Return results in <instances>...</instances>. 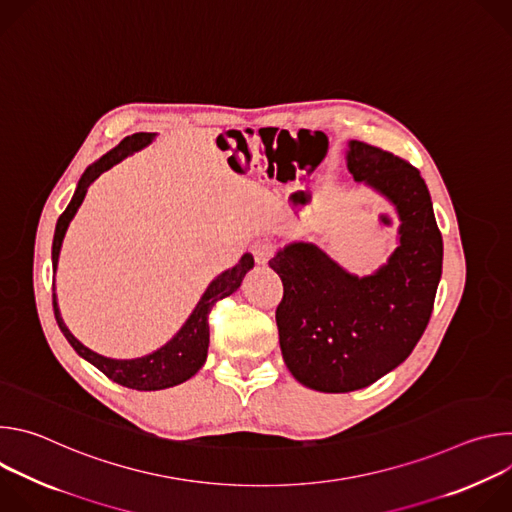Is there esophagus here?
<instances>
[{
	"label": "esophagus",
	"mask_w": 512,
	"mask_h": 512,
	"mask_svg": "<svg viewBox=\"0 0 512 512\" xmlns=\"http://www.w3.org/2000/svg\"><path fill=\"white\" fill-rule=\"evenodd\" d=\"M251 253L255 257L257 263H267L273 255H275V245L273 241L269 239H257L253 245H251Z\"/></svg>",
	"instance_id": "34e87169"
}]
</instances>
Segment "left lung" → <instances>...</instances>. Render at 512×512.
I'll return each instance as SVG.
<instances>
[{
  "mask_svg": "<svg viewBox=\"0 0 512 512\" xmlns=\"http://www.w3.org/2000/svg\"><path fill=\"white\" fill-rule=\"evenodd\" d=\"M346 158L354 180L397 206L401 239L389 263L358 279L310 243L289 245L269 261L283 283L275 322L285 367L322 393L369 387L411 354L429 322L444 259L419 170L356 139Z\"/></svg>",
  "mask_w": 512,
  "mask_h": 512,
  "instance_id": "8db88e82",
  "label": "left lung"
}]
</instances>
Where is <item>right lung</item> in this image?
Listing matches in <instances>:
<instances>
[{"label":"right lung","mask_w":512,"mask_h":512,"mask_svg":"<svg viewBox=\"0 0 512 512\" xmlns=\"http://www.w3.org/2000/svg\"><path fill=\"white\" fill-rule=\"evenodd\" d=\"M152 139H154V133L127 135L115 150H111L107 156H103L95 166H91L83 174L75 196H72L66 210L58 216L54 241H52V267H54V271H56V265H58V255H60V247H62V239H64V233L68 229V223L72 221V216L77 214L79 206L83 204L89 186L105 170H109L111 166L121 162L125 156L145 148V145H148ZM253 263H255L253 255L245 253L233 269L225 271L223 275H218L208 285L202 300L198 302L196 310L186 320V324L180 328V332L166 346H162L160 350H156L148 356H141V358H133V360L105 358V356L89 350L87 346H83L75 336L68 332V328L64 326V322L60 318V312H58V306H56L54 283H52L54 318H56V324L62 330L64 338L68 340V344L72 348L77 350V354H81L85 360H89L93 367H97L113 383H117L121 387H127V389H135V391L168 389V387H174V385H180V383L188 381L190 377H194L200 371V367L206 360V354H208V340H210L208 316H210V312H212V308L218 300L231 296L233 291L239 289L245 273L253 267Z\"/></svg>","instance_id":"obj_1"}]
</instances>
